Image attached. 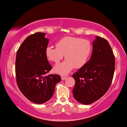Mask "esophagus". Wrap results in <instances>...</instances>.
Here are the masks:
<instances>
[{
    "label": "esophagus",
    "instance_id": "34e87169",
    "mask_svg": "<svg viewBox=\"0 0 127 127\" xmlns=\"http://www.w3.org/2000/svg\"><path fill=\"white\" fill-rule=\"evenodd\" d=\"M61 78H62V80L63 81V80H65V79H66V78H67V77H65V76H62Z\"/></svg>",
    "mask_w": 127,
    "mask_h": 127
}]
</instances>
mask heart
<instances>
[{
  "mask_svg": "<svg viewBox=\"0 0 127 127\" xmlns=\"http://www.w3.org/2000/svg\"><path fill=\"white\" fill-rule=\"evenodd\" d=\"M92 50L91 42L73 36H66L56 44V47L49 46L45 50L46 58L55 64L66 59L54 66L55 72L62 75L68 74L74 67L80 68L86 65L90 59Z\"/></svg>",
  "mask_w": 127,
  "mask_h": 127,
  "instance_id": "b5f03b06",
  "label": "heart"
}]
</instances>
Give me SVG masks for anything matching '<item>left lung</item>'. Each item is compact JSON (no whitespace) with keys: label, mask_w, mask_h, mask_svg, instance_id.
I'll use <instances>...</instances> for the list:
<instances>
[{"label":"left lung","mask_w":127,"mask_h":127,"mask_svg":"<svg viewBox=\"0 0 127 127\" xmlns=\"http://www.w3.org/2000/svg\"><path fill=\"white\" fill-rule=\"evenodd\" d=\"M92 47L89 61L73 74L76 81L73 95L77 101L85 105L92 104L106 93L115 70V57L107 41L96 36Z\"/></svg>","instance_id":"8db88e82"}]
</instances>
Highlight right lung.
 Returning <instances> with one entry per match:
<instances>
[{"instance_id": "1", "label": "right lung", "mask_w": 127, "mask_h": 127, "mask_svg": "<svg viewBox=\"0 0 127 127\" xmlns=\"http://www.w3.org/2000/svg\"><path fill=\"white\" fill-rule=\"evenodd\" d=\"M45 35L44 32H36L28 36L16 55L17 85L26 97L37 104L50 100L56 84L61 81L58 74L46 75L52 67L45 55L49 42Z\"/></svg>"}]
</instances>
